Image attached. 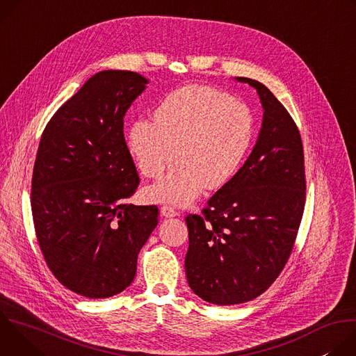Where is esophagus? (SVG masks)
I'll list each match as a JSON object with an SVG mask.
<instances>
[{
	"mask_svg": "<svg viewBox=\"0 0 356 356\" xmlns=\"http://www.w3.org/2000/svg\"><path fill=\"white\" fill-rule=\"evenodd\" d=\"M161 213H162V216H163V217H166V218H172V217H177V216H180V213H179V211H176L175 209H172L170 206H163V207L161 209Z\"/></svg>",
	"mask_w": 356,
	"mask_h": 356,
	"instance_id": "obj_1",
	"label": "esophagus"
}]
</instances>
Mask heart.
Returning <instances> with one entry per match:
<instances>
[{"label":"heart","mask_w":356,"mask_h":356,"mask_svg":"<svg viewBox=\"0 0 356 356\" xmlns=\"http://www.w3.org/2000/svg\"><path fill=\"white\" fill-rule=\"evenodd\" d=\"M253 138L245 104L210 87L187 86L168 94L154 111V124L134 122L128 147L139 170L158 179L147 187L150 200L187 206L207 187L220 188L239 170Z\"/></svg>","instance_id":"obj_1"}]
</instances>
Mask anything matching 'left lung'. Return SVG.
Returning <instances> with one entry per match:
<instances>
[{
	"label": "left lung",
	"instance_id": "obj_1",
	"mask_svg": "<svg viewBox=\"0 0 356 356\" xmlns=\"http://www.w3.org/2000/svg\"><path fill=\"white\" fill-rule=\"evenodd\" d=\"M262 128L252 154L201 211L188 214L186 276L191 290L218 306L246 302L277 279L291 253L306 202L298 128L262 83Z\"/></svg>",
	"mask_w": 356,
	"mask_h": 356
}]
</instances>
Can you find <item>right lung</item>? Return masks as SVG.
I'll return each instance as SVG.
<instances>
[{
	"instance_id": "add662e5",
	"label": "right lung",
	"mask_w": 356,
	"mask_h": 356,
	"mask_svg": "<svg viewBox=\"0 0 356 356\" xmlns=\"http://www.w3.org/2000/svg\"><path fill=\"white\" fill-rule=\"evenodd\" d=\"M147 83L134 72H99L40 136L31 191L36 238L55 277L88 298L132 283L138 253L158 225L156 206L127 202L139 176L124 117Z\"/></svg>"
}]
</instances>
